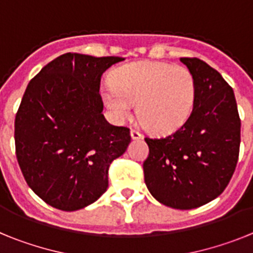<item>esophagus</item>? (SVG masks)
I'll list each match as a JSON object with an SVG mask.
<instances>
[{"instance_id": "34e87169", "label": "esophagus", "mask_w": 253, "mask_h": 253, "mask_svg": "<svg viewBox=\"0 0 253 253\" xmlns=\"http://www.w3.org/2000/svg\"><path fill=\"white\" fill-rule=\"evenodd\" d=\"M130 135H131V139H134V140H139V139H142V138H143L142 133H140L138 129H131Z\"/></svg>"}]
</instances>
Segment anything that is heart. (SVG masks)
I'll return each mask as SVG.
<instances>
[{
	"instance_id": "heart-1",
	"label": "heart",
	"mask_w": 253,
	"mask_h": 253,
	"mask_svg": "<svg viewBox=\"0 0 253 253\" xmlns=\"http://www.w3.org/2000/svg\"><path fill=\"white\" fill-rule=\"evenodd\" d=\"M102 99L116 120H126L137 103L140 122L153 131H171L185 123L195 101V78L184 66L135 62L116 68Z\"/></svg>"
}]
</instances>
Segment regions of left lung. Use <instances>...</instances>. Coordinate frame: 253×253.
Listing matches in <instances>:
<instances>
[{
  "label": "left lung",
  "instance_id": "8db88e82",
  "mask_svg": "<svg viewBox=\"0 0 253 253\" xmlns=\"http://www.w3.org/2000/svg\"><path fill=\"white\" fill-rule=\"evenodd\" d=\"M195 78V101L186 122L163 138H146L143 163L149 193L173 209H194L218 198L236 169L241 119L233 88L199 58H180Z\"/></svg>",
  "mask_w": 253,
  "mask_h": 253
}]
</instances>
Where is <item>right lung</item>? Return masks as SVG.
Masks as SVG:
<instances>
[{"label":"right lung","mask_w":253,"mask_h":253,"mask_svg":"<svg viewBox=\"0 0 253 253\" xmlns=\"http://www.w3.org/2000/svg\"><path fill=\"white\" fill-rule=\"evenodd\" d=\"M120 57L66 53L26 87L15 118V148L30 189L64 211L95 203L109 186L107 172L130 143V131L102 115V73Z\"/></svg>","instance_id":"right-lung-1"}]
</instances>
